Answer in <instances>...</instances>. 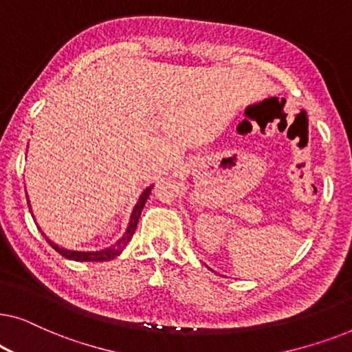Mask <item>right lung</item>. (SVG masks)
Wrapping results in <instances>:
<instances>
[{
	"label": "right lung",
	"instance_id": "1",
	"mask_svg": "<svg viewBox=\"0 0 352 352\" xmlns=\"http://www.w3.org/2000/svg\"><path fill=\"white\" fill-rule=\"evenodd\" d=\"M152 189H153V184L148 186L147 189L144 190L141 195H139L138 204L134 205L133 213H131V216H129V223H128L126 230H124V234L117 240V242H115V243L112 245V247L104 248V250H99V252H76V250H67V248L59 247V245L52 242V240L47 239L46 235L41 232L43 237H46L47 243H50L51 247L54 248L57 253L62 254V256L67 258V259H74V261H110V259L117 258L118 254L123 252V248L126 247V245L129 243V240L133 239L134 230H136V228H138L139 218H141L142 208H144V205H146V201H147V199H148V195H151ZM27 199H28V197H27ZM27 201H28V208H30V213H32L30 200H27ZM32 216H33V213H32ZM38 229H40V228H38ZM40 230H41V229H40Z\"/></svg>",
	"mask_w": 352,
	"mask_h": 352
}]
</instances>
